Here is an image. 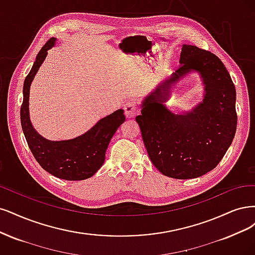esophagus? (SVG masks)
<instances>
[{
    "instance_id": "1",
    "label": "esophagus",
    "mask_w": 255,
    "mask_h": 255,
    "mask_svg": "<svg viewBox=\"0 0 255 255\" xmlns=\"http://www.w3.org/2000/svg\"><path fill=\"white\" fill-rule=\"evenodd\" d=\"M124 111L128 119H132L139 113V108L134 101H128L124 105Z\"/></svg>"
}]
</instances>
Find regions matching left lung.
<instances>
[{
	"mask_svg": "<svg viewBox=\"0 0 255 255\" xmlns=\"http://www.w3.org/2000/svg\"><path fill=\"white\" fill-rule=\"evenodd\" d=\"M180 63L176 73L145 98L135 121L155 168L170 178L192 179L215 168L231 145L237 125L236 91L225 64L209 51L184 44ZM192 69L204 79V102L190 114H171L162 105L167 90Z\"/></svg>",
	"mask_w": 255,
	"mask_h": 255,
	"instance_id": "8db88e82",
	"label": "left lung"
}]
</instances>
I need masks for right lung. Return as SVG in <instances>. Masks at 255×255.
Returning a JSON list of instances; mask_svg holds the SVG:
<instances>
[{"label":"right lung","instance_id":"right-lung-1","mask_svg":"<svg viewBox=\"0 0 255 255\" xmlns=\"http://www.w3.org/2000/svg\"><path fill=\"white\" fill-rule=\"evenodd\" d=\"M55 40L51 38L41 48L24 81L20 112L21 125L29 149L40 166L57 178L77 181L92 177L102 167L111 137L126 118L124 110H117L102 119L85 134L68 141H48L36 132L29 121V88L40 65L45 59L47 50L54 46Z\"/></svg>","mask_w":255,"mask_h":255}]
</instances>
